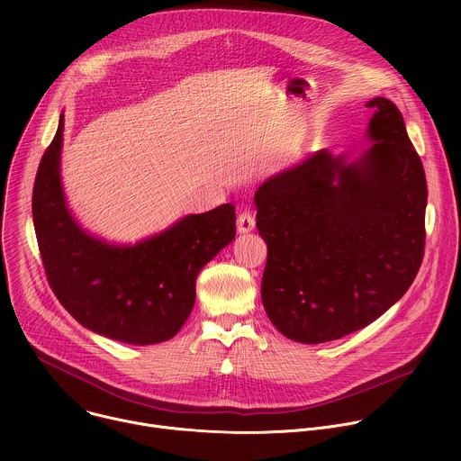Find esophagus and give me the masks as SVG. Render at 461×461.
Here are the masks:
<instances>
[{"instance_id":"1","label":"esophagus","mask_w":461,"mask_h":461,"mask_svg":"<svg viewBox=\"0 0 461 461\" xmlns=\"http://www.w3.org/2000/svg\"><path fill=\"white\" fill-rule=\"evenodd\" d=\"M253 228H255V219H253V215H251L249 212L240 213L239 219H237V230H239V233H249Z\"/></svg>"}]
</instances>
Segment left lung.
Returning a JSON list of instances; mask_svg holds the SVG:
<instances>
[{"instance_id": "left-lung-1", "label": "left lung", "mask_w": 461, "mask_h": 461, "mask_svg": "<svg viewBox=\"0 0 461 461\" xmlns=\"http://www.w3.org/2000/svg\"><path fill=\"white\" fill-rule=\"evenodd\" d=\"M357 158L319 149L255 191L268 246L260 297L292 341L341 339L383 315L423 260L427 180L400 109L375 96Z\"/></svg>"}]
</instances>
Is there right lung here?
<instances>
[{
  "mask_svg": "<svg viewBox=\"0 0 461 461\" xmlns=\"http://www.w3.org/2000/svg\"><path fill=\"white\" fill-rule=\"evenodd\" d=\"M63 113L34 180L32 221L49 285L87 330L127 345L171 339L194 304V281L235 239V208L185 215L135 244L80 226L61 185Z\"/></svg>",
  "mask_w": 461,
  "mask_h": 461,
  "instance_id": "1",
  "label": "right lung"
}]
</instances>
